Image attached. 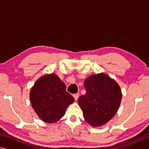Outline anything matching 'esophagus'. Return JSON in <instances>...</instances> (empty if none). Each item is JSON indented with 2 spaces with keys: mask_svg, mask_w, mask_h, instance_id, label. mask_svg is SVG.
Returning <instances> with one entry per match:
<instances>
[{
  "mask_svg": "<svg viewBox=\"0 0 149 149\" xmlns=\"http://www.w3.org/2000/svg\"><path fill=\"white\" fill-rule=\"evenodd\" d=\"M79 93H76V94L74 95V97L75 100H77L78 99V98H79Z\"/></svg>",
  "mask_w": 149,
  "mask_h": 149,
  "instance_id": "34e87169",
  "label": "esophagus"
}]
</instances>
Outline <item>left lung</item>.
Masks as SVG:
<instances>
[{
    "label": "left lung",
    "instance_id": "8db88e82",
    "mask_svg": "<svg viewBox=\"0 0 149 149\" xmlns=\"http://www.w3.org/2000/svg\"><path fill=\"white\" fill-rule=\"evenodd\" d=\"M86 93L78 99L85 121L93 127L106 124L114 116L122 97L119 85L104 73L93 74L84 81Z\"/></svg>",
    "mask_w": 149,
    "mask_h": 149
}]
</instances>
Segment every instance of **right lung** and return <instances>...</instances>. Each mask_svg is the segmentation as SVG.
Returning a JSON list of instances; mask_svg holds the SVG:
<instances>
[{
	"label": "right lung",
	"instance_id": "obj_1",
	"mask_svg": "<svg viewBox=\"0 0 149 149\" xmlns=\"http://www.w3.org/2000/svg\"><path fill=\"white\" fill-rule=\"evenodd\" d=\"M65 85L55 74H45L31 87L29 98L32 108L43 122H56L64 116L74 98L66 92Z\"/></svg>",
	"mask_w": 149,
	"mask_h": 149
}]
</instances>
